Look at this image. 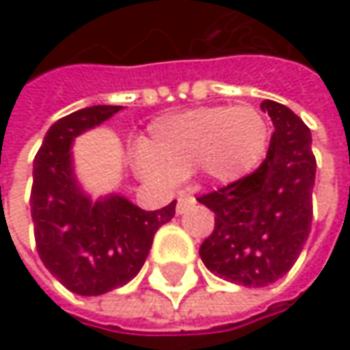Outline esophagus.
<instances>
[{"label": "esophagus", "mask_w": 350, "mask_h": 350, "mask_svg": "<svg viewBox=\"0 0 350 350\" xmlns=\"http://www.w3.org/2000/svg\"><path fill=\"white\" fill-rule=\"evenodd\" d=\"M195 196L191 195H181L177 198V214H183L187 208H191L195 204Z\"/></svg>", "instance_id": "esophagus-1"}]
</instances>
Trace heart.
I'll return each instance as SVG.
<instances>
[{
	"mask_svg": "<svg viewBox=\"0 0 350 350\" xmlns=\"http://www.w3.org/2000/svg\"><path fill=\"white\" fill-rule=\"evenodd\" d=\"M267 138V122L251 105L191 109L152 122L134 167L159 187L177 185L193 169L210 181L232 183L257 167Z\"/></svg>",
	"mask_w": 350,
	"mask_h": 350,
	"instance_id": "heart-1",
	"label": "heart"
}]
</instances>
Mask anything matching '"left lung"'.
Masks as SVG:
<instances>
[{"instance_id":"obj_1","label":"left lung","mask_w":350,"mask_h":350,"mask_svg":"<svg viewBox=\"0 0 350 350\" xmlns=\"http://www.w3.org/2000/svg\"><path fill=\"white\" fill-rule=\"evenodd\" d=\"M275 132L261 167L214 193L198 196L214 232L200 245L210 273L261 288L288 273L312 230L316 157L310 128L288 107L265 99Z\"/></svg>"}]
</instances>
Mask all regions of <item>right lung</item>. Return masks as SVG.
Segmentation results:
<instances>
[{"label": "right lung", "mask_w": 350, "mask_h": 350, "mask_svg": "<svg viewBox=\"0 0 350 350\" xmlns=\"http://www.w3.org/2000/svg\"><path fill=\"white\" fill-rule=\"evenodd\" d=\"M122 107L93 105L48 128L34 157L31 216L40 261L79 296H99L124 286L140 273L155 232L175 216V204L142 210L111 193L93 200L77 181L72 146Z\"/></svg>", "instance_id": "1"}]
</instances>
